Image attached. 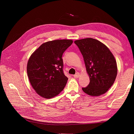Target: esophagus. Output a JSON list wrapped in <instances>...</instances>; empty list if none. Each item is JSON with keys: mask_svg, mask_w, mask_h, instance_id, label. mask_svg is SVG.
<instances>
[{"mask_svg": "<svg viewBox=\"0 0 134 134\" xmlns=\"http://www.w3.org/2000/svg\"><path fill=\"white\" fill-rule=\"evenodd\" d=\"M79 76H80V74L79 72H76V73L74 75V77L75 78H78Z\"/></svg>", "mask_w": 134, "mask_h": 134, "instance_id": "esophagus-1", "label": "esophagus"}]
</instances>
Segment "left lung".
I'll use <instances>...</instances> for the list:
<instances>
[{"instance_id":"obj_1","label":"left lung","mask_w":134,"mask_h":134,"mask_svg":"<svg viewBox=\"0 0 134 134\" xmlns=\"http://www.w3.org/2000/svg\"><path fill=\"white\" fill-rule=\"evenodd\" d=\"M82 53L90 82L82 90L91 96L106 93L114 83L117 74V63L109 48L94 38L75 40Z\"/></svg>"}]
</instances>
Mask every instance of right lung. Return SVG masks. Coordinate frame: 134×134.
<instances>
[{
    "instance_id": "1",
    "label": "right lung",
    "mask_w": 134,
    "mask_h": 134,
    "mask_svg": "<svg viewBox=\"0 0 134 134\" xmlns=\"http://www.w3.org/2000/svg\"><path fill=\"white\" fill-rule=\"evenodd\" d=\"M72 42L71 40H56L44 42L28 60V79L34 90L43 98H53L65 87L68 78L63 72L62 56Z\"/></svg>"
}]
</instances>
